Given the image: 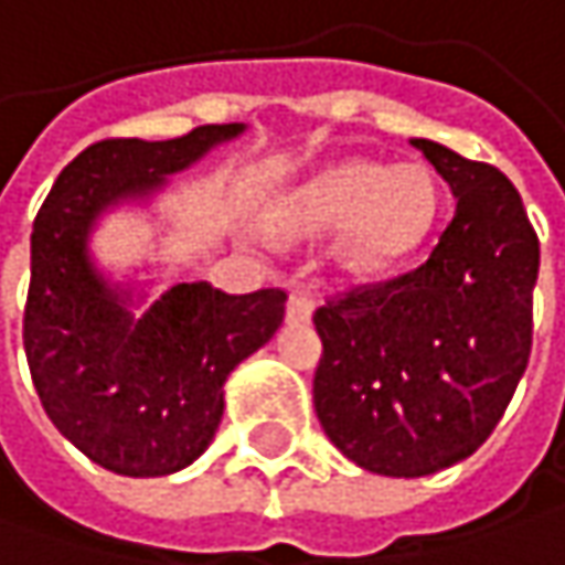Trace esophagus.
Here are the masks:
<instances>
[{
  "label": "esophagus",
  "mask_w": 565,
  "mask_h": 565,
  "mask_svg": "<svg viewBox=\"0 0 565 565\" xmlns=\"http://www.w3.org/2000/svg\"><path fill=\"white\" fill-rule=\"evenodd\" d=\"M316 310V300L307 290H290L287 297V319L290 322H307Z\"/></svg>",
  "instance_id": "obj_1"
}]
</instances>
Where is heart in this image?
<instances>
[{
	"mask_svg": "<svg viewBox=\"0 0 565 565\" xmlns=\"http://www.w3.org/2000/svg\"><path fill=\"white\" fill-rule=\"evenodd\" d=\"M438 211L441 191L425 166L349 159L287 191L268 226L281 239H319L342 230L339 252L345 265L381 275L422 249Z\"/></svg>",
	"mask_w": 565,
	"mask_h": 565,
	"instance_id": "1",
	"label": "heart"
}]
</instances>
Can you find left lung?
<instances>
[{
  "mask_svg": "<svg viewBox=\"0 0 565 565\" xmlns=\"http://www.w3.org/2000/svg\"><path fill=\"white\" fill-rule=\"evenodd\" d=\"M457 198L438 246L393 281L313 316L322 431L381 477H428L492 435L531 358L541 243L514 184L489 162L413 140Z\"/></svg>",
  "mask_w": 565,
  "mask_h": 565,
  "instance_id": "obj_1",
  "label": "left lung"
}]
</instances>
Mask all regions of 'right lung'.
<instances>
[{"label": "right lung", "mask_w": 565, "mask_h": 565, "mask_svg": "<svg viewBox=\"0 0 565 565\" xmlns=\"http://www.w3.org/2000/svg\"><path fill=\"white\" fill-rule=\"evenodd\" d=\"M246 124H204L175 140H102L53 182L31 233L24 354L44 413L98 467L169 477L214 441L223 383L281 326V287L223 294L169 287L143 316L134 287L108 284L88 233L108 207L147 201L166 175L239 137Z\"/></svg>", "instance_id": "1"}]
</instances>
